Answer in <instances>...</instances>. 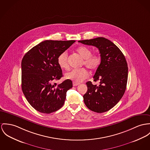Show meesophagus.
Masks as SVG:
<instances>
[{
  "mask_svg": "<svg viewBox=\"0 0 150 150\" xmlns=\"http://www.w3.org/2000/svg\"><path fill=\"white\" fill-rule=\"evenodd\" d=\"M73 86H78L79 84V83H76V82H73Z\"/></svg>",
  "mask_w": 150,
  "mask_h": 150,
  "instance_id": "1",
  "label": "esophagus"
}]
</instances>
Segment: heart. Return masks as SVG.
Instances as JSON below:
<instances>
[{
    "label": "heart",
    "instance_id": "1",
    "mask_svg": "<svg viewBox=\"0 0 150 150\" xmlns=\"http://www.w3.org/2000/svg\"><path fill=\"white\" fill-rule=\"evenodd\" d=\"M76 51L84 59L83 65H84L88 69L93 71L97 69L102 61V58L99 54H92V50L86 47H80L76 49ZM58 65L63 69H67L68 55L66 51L62 52L57 59ZM88 76V72L84 68L80 69H73L65 74V78L76 83H80L84 81Z\"/></svg>",
    "mask_w": 150,
    "mask_h": 150
}]
</instances>
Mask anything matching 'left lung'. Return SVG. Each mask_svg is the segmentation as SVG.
<instances>
[{"label":"left lung","mask_w":150,"mask_h":150,"mask_svg":"<svg viewBox=\"0 0 150 150\" xmlns=\"http://www.w3.org/2000/svg\"><path fill=\"white\" fill-rule=\"evenodd\" d=\"M96 47L102 58L101 63L93 76L99 86L86 83L88 90L83 95L86 105L92 111L102 113L114 107L123 96L128 78L127 61L120 49L110 40L99 37L78 41Z\"/></svg>","instance_id":"8db88e82"}]
</instances>
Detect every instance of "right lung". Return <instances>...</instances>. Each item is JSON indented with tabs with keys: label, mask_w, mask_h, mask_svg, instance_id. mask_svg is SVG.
Here are the masks:
<instances>
[{
	"label": "right lung",
	"mask_w": 150,
	"mask_h": 150,
	"mask_svg": "<svg viewBox=\"0 0 150 150\" xmlns=\"http://www.w3.org/2000/svg\"><path fill=\"white\" fill-rule=\"evenodd\" d=\"M75 40H45L33 47L22 60V89L30 105L38 111L50 114L64 103L66 92L72 87L67 79L57 85L52 81L62 76L58 65V56Z\"/></svg>",
	"instance_id": "add662e5"
}]
</instances>
